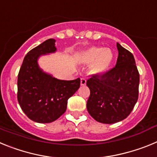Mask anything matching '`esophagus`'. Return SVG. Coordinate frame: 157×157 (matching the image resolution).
<instances>
[{
  "label": "esophagus",
  "instance_id": "34e87169",
  "mask_svg": "<svg viewBox=\"0 0 157 157\" xmlns=\"http://www.w3.org/2000/svg\"><path fill=\"white\" fill-rule=\"evenodd\" d=\"M80 83H81L82 86H86V80L85 78H81V82H80Z\"/></svg>",
  "mask_w": 157,
  "mask_h": 157
}]
</instances>
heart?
<instances>
[{"label": "heart", "mask_w": 157, "mask_h": 157, "mask_svg": "<svg viewBox=\"0 0 157 157\" xmlns=\"http://www.w3.org/2000/svg\"><path fill=\"white\" fill-rule=\"evenodd\" d=\"M78 59L86 64H91L92 74L100 75L109 70L114 56L110 48L93 46L82 51L78 55Z\"/></svg>", "instance_id": "1"}]
</instances>
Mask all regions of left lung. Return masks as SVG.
<instances>
[{
  "label": "left lung",
  "instance_id": "8db88e82",
  "mask_svg": "<svg viewBox=\"0 0 157 157\" xmlns=\"http://www.w3.org/2000/svg\"><path fill=\"white\" fill-rule=\"evenodd\" d=\"M116 46L119 56L114 68L86 82L90 90L87 111L96 121L106 124L126 119L138 98L139 73L134 56L119 43Z\"/></svg>",
  "mask_w": 157,
  "mask_h": 157
}]
</instances>
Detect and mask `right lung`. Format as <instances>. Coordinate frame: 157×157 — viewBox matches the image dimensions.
<instances>
[{
    "label": "right lung",
    "mask_w": 157,
    "mask_h": 157,
    "mask_svg": "<svg viewBox=\"0 0 157 157\" xmlns=\"http://www.w3.org/2000/svg\"><path fill=\"white\" fill-rule=\"evenodd\" d=\"M56 40L50 38L31 49L23 59L18 75L19 104L27 117L39 123L56 120L67 109V100L80 86V78L60 80L38 65L41 56L56 52Z\"/></svg>",
    "instance_id": "1"
}]
</instances>
